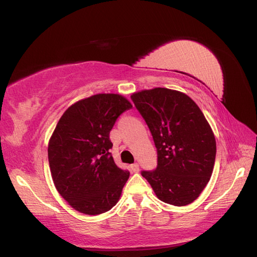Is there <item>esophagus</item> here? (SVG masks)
<instances>
[{
    "label": "esophagus",
    "mask_w": 257,
    "mask_h": 257,
    "mask_svg": "<svg viewBox=\"0 0 257 257\" xmlns=\"http://www.w3.org/2000/svg\"><path fill=\"white\" fill-rule=\"evenodd\" d=\"M131 170H132V172H134V173H138L140 171L139 163H134V164L131 165Z\"/></svg>",
    "instance_id": "1"
}]
</instances>
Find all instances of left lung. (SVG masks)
<instances>
[{
  "label": "left lung",
  "mask_w": 257,
  "mask_h": 257,
  "mask_svg": "<svg viewBox=\"0 0 257 257\" xmlns=\"http://www.w3.org/2000/svg\"><path fill=\"white\" fill-rule=\"evenodd\" d=\"M132 101L153 136L158 166L142 171L156 196L184 206L194 202L211 179L216 156L213 131L186 94L156 87L134 93Z\"/></svg>",
  "instance_id": "left-lung-1"
}]
</instances>
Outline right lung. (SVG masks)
I'll list each match as a JSON object with an SVG mask.
<instances>
[{"mask_svg":"<svg viewBox=\"0 0 257 257\" xmlns=\"http://www.w3.org/2000/svg\"><path fill=\"white\" fill-rule=\"evenodd\" d=\"M132 108L118 94H96L73 104L50 140L52 179L61 196L76 211L97 215L117 203L130 172L115 164L109 132Z\"/></svg>","mask_w":257,"mask_h":257,"instance_id":"obj_1","label":"right lung"}]
</instances>
